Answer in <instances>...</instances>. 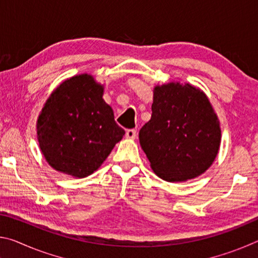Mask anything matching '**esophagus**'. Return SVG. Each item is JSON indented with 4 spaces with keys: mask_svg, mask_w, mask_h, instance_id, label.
Masks as SVG:
<instances>
[{
    "mask_svg": "<svg viewBox=\"0 0 258 258\" xmlns=\"http://www.w3.org/2000/svg\"><path fill=\"white\" fill-rule=\"evenodd\" d=\"M126 138H128V139H135V138H137V130L130 128V130L126 131Z\"/></svg>",
    "mask_w": 258,
    "mask_h": 258,
    "instance_id": "34e87169",
    "label": "esophagus"
}]
</instances>
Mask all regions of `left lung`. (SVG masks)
<instances>
[{
	"label": "left lung",
	"mask_w": 258,
	"mask_h": 258,
	"mask_svg": "<svg viewBox=\"0 0 258 258\" xmlns=\"http://www.w3.org/2000/svg\"><path fill=\"white\" fill-rule=\"evenodd\" d=\"M151 119L139 132L151 168L165 181H186L213 164L221 128L211 102L189 84L157 86Z\"/></svg>",
	"instance_id": "left-lung-1"
}]
</instances>
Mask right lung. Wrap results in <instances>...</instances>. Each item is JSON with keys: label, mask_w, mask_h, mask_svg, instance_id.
<instances>
[{"label": "right lung", "mask_w": 258, "mask_h": 258, "mask_svg": "<svg viewBox=\"0 0 258 258\" xmlns=\"http://www.w3.org/2000/svg\"><path fill=\"white\" fill-rule=\"evenodd\" d=\"M103 87L89 75L63 82L37 119L40 148L52 167L85 177L101 166L125 131L102 99Z\"/></svg>", "instance_id": "right-lung-1"}]
</instances>
